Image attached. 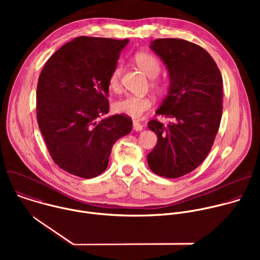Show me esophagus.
<instances>
[{
  "instance_id": "esophagus-1",
  "label": "esophagus",
  "mask_w": 260,
  "mask_h": 260,
  "mask_svg": "<svg viewBox=\"0 0 260 260\" xmlns=\"http://www.w3.org/2000/svg\"><path fill=\"white\" fill-rule=\"evenodd\" d=\"M133 127H134V129L137 131V132H140V131L143 129V125H142L139 121H136V120L133 122Z\"/></svg>"
}]
</instances>
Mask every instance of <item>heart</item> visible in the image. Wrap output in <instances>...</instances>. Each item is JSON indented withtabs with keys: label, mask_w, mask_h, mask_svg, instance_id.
I'll use <instances>...</instances> for the list:
<instances>
[{
	"label": "heart",
	"mask_w": 260,
	"mask_h": 260,
	"mask_svg": "<svg viewBox=\"0 0 260 260\" xmlns=\"http://www.w3.org/2000/svg\"><path fill=\"white\" fill-rule=\"evenodd\" d=\"M135 60L137 64L144 71L147 76H149L151 79V86L156 91H162L165 89V83L156 77L160 70L159 60L149 53H138L135 56ZM122 73V67L116 66L113 71L111 72L109 76V87L117 91L120 88V78ZM153 105V100L149 95H137V94H127L123 99L119 100L115 104V110L118 113L128 116L134 119L141 118L148 110H150Z\"/></svg>",
	"instance_id": "1"
}]
</instances>
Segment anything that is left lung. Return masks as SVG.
<instances>
[{"instance_id": "8db88e82", "label": "left lung", "mask_w": 260, "mask_h": 260, "mask_svg": "<svg viewBox=\"0 0 260 260\" xmlns=\"http://www.w3.org/2000/svg\"><path fill=\"white\" fill-rule=\"evenodd\" d=\"M150 47L167 64L171 79L156 114L173 121L148 122L157 143L147 161L156 175L174 179L196 170L211 151L222 116L223 81L212 56L194 43L156 39Z\"/></svg>"}]
</instances>
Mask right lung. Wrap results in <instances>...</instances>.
Instances as JSON below:
<instances>
[{
  "label": "right lung",
  "mask_w": 260,
  "mask_h": 260,
  "mask_svg": "<svg viewBox=\"0 0 260 260\" xmlns=\"http://www.w3.org/2000/svg\"><path fill=\"white\" fill-rule=\"evenodd\" d=\"M128 40L77 37L45 63L37 85V120L61 170L89 179L106 171L114 143L132 118L109 112V76Z\"/></svg>",
  "instance_id": "add662e5"
}]
</instances>
